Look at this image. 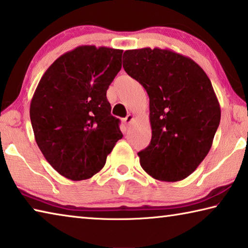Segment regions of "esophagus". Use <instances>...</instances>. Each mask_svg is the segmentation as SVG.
<instances>
[{
    "mask_svg": "<svg viewBox=\"0 0 248 248\" xmlns=\"http://www.w3.org/2000/svg\"><path fill=\"white\" fill-rule=\"evenodd\" d=\"M134 121V115H132V114H128L126 117H125V119L123 120V122H124V124H126V125H129L132 123V122Z\"/></svg>",
    "mask_w": 248,
    "mask_h": 248,
    "instance_id": "1",
    "label": "esophagus"
}]
</instances>
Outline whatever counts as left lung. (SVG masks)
Here are the masks:
<instances>
[{"label": "left lung", "instance_id": "8db88e82", "mask_svg": "<svg viewBox=\"0 0 248 248\" xmlns=\"http://www.w3.org/2000/svg\"><path fill=\"white\" fill-rule=\"evenodd\" d=\"M123 68L149 96L152 140L139 153L149 176L180 181L210 152L221 108L209 77L197 62L169 49L126 50Z\"/></svg>", "mask_w": 248, "mask_h": 248}]
</instances>
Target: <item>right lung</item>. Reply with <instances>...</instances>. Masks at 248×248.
I'll return each instance as SVG.
<instances>
[{
  "instance_id": "1",
  "label": "right lung",
  "mask_w": 248,
  "mask_h": 248,
  "mask_svg": "<svg viewBox=\"0 0 248 248\" xmlns=\"http://www.w3.org/2000/svg\"><path fill=\"white\" fill-rule=\"evenodd\" d=\"M123 50L79 46L47 69L30 115L44 157L68 179H89L104 167L123 137L107 90L122 68Z\"/></svg>"
}]
</instances>
